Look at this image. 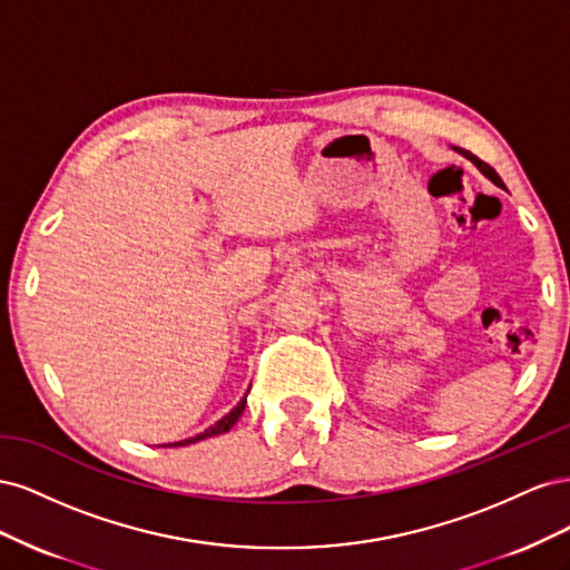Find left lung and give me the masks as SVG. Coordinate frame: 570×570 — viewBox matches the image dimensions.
Wrapping results in <instances>:
<instances>
[{"label":"left lung","mask_w":570,"mask_h":570,"mask_svg":"<svg viewBox=\"0 0 570 570\" xmlns=\"http://www.w3.org/2000/svg\"><path fill=\"white\" fill-rule=\"evenodd\" d=\"M461 154H463V157H469V159H471V161H473V164H475V166H478V168L482 170V174H485V176H488V178H490V180H492L494 185H499V187H504L502 178H499V176H497V170H494V168H492L490 164H485V161H482V159H478V157H475V154H471V151H461Z\"/></svg>","instance_id":"1"}]
</instances>
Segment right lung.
Wrapping results in <instances>:
<instances>
[{"mask_svg":"<svg viewBox=\"0 0 570 570\" xmlns=\"http://www.w3.org/2000/svg\"><path fill=\"white\" fill-rule=\"evenodd\" d=\"M245 404H247V394L243 396V400H239V404L230 411V413H226V416H223L216 425H212L209 430H204V433H199V435H195V438H189V440H183V442H174V444H168V446H185V444H193V442H199V440H206V438H214V435H223V433H228V430L235 425V421L243 416V411H245Z\"/></svg>","mask_w":570,"mask_h":570,"instance_id":"1","label":"right lung"}]
</instances>
